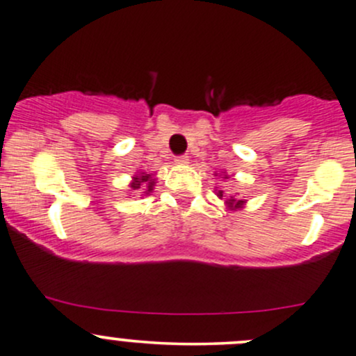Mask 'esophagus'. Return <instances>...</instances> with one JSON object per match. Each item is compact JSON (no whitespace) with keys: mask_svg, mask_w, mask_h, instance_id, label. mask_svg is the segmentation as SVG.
Masks as SVG:
<instances>
[{"mask_svg":"<svg viewBox=\"0 0 356 356\" xmlns=\"http://www.w3.org/2000/svg\"><path fill=\"white\" fill-rule=\"evenodd\" d=\"M174 162L177 163V165H186V163H189V156L188 155H179V156H175Z\"/></svg>","mask_w":356,"mask_h":356,"instance_id":"34e87169","label":"esophagus"}]
</instances>
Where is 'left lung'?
Instances as JSON below:
<instances>
[{
	"instance_id": "8db88e82",
	"label": "left lung",
	"mask_w": 356,
	"mask_h": 356,
	"mask_svg": "<svg viewBox=\"0 0 356 356\" xmlns=\"http://www.w3.org/2000/svg\"><path fill=\"white\" fill-rule=\"evenodd\" d=\"M227 179V177H225ZM218 197H223V191H218ZM227 203V207L230 208V209H237V208H242L244 207V203L245 201H242V200H235V197H228V200L225 201Z\"/></svg>"
}]
</instances>
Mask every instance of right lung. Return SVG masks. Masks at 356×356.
Instances as JSON below:
<instances>
[{
    "mask_svg": "<svg viewBox=\"0 0 356 356\" xmlns=\"http://www.w3.org/2000/svg\"><path fill=\"white\" fill-rule=\"evenodd\" d=\"M153 186H155V179L152 177L149 174H145V172H140L133 177V182H131V189L133 191H143L147 189L145 193H152Z\"/></svg>",
    "mask_w": 356,
    "mask_h": 356,
    "instance_id": "obj_1",
    "label": "right lung"
}]
</instances>
